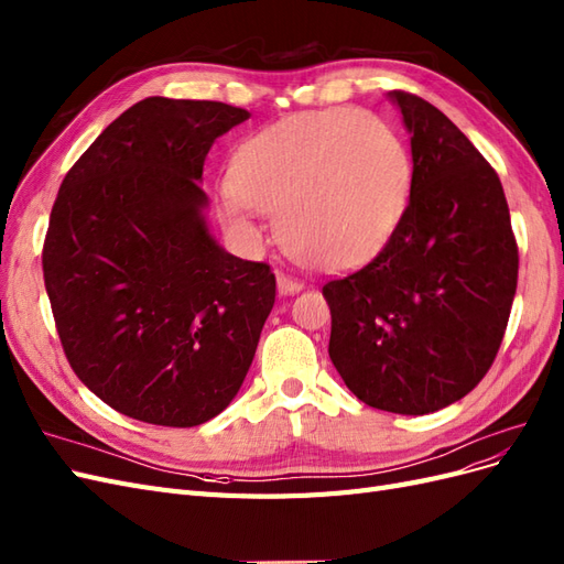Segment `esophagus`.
I'll use <instances>...</instances> for the list:
<instances>
[{
	"label": "esophagus",
	"instance_id": "34e87169",
	"mask_svg": "<svg viewBox=\"0 0 564 564\" xmlns=\"http://www.w3.org/2000/svg\"><path fill=\"white\" fill-rule=\"evenodd\" d=\"M276 285H279V293H281V295H295V293H300L302 288H304L297 279L285 276V273H279V276H276Z\"/></svg>",
	"mask_w": 564,
	"mask_h": 564
}]
</instances>
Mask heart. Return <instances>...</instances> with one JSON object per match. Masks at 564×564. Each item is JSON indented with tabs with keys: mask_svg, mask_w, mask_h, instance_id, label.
I'll list each match as a JSON object with an SVG mask.
<instances>
[{
	"mask_svg": "<svg viewBox=\"0 0 564 564\" xmlns=\"http://www.w3.org/2000/svg\"><path fill=\"white\" fill-rule=\"evenodd\" d=\"M231 193L219 217L257 240L252 210L279 217V238L297 262L345 271L371 262L406 215L413 163L392 127L359 110H316L262 127L238 143Z\"/></svg>",
	"mask_w": 564,
	"mask_h": 564,
	"instance_id": "b5f03b06",
	"label": "heart"
}]
</instances>
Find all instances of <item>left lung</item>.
Returning a JSON list of instances; mask_svg holds the SVG:
<instances>
[{"label":"left lung","mask_w":564,"mask_h":564,"mask_svg":"<svg viewBox=\"0 0 564 564\" xmlns=\"http://www.w3.org/2000/svg\"><path fill=\"white\" fill-rule=\"evenodd\" d=\"M411 134L406 215L373 262L324 285L330 361L364 404L425 415L463 399L501 347L518 243L501 180L440 108L390 91Z\"/></svg>","instance_id":"left-lung-1"}]
</instances>
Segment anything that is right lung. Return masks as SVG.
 I'll use <instances>...</instances> for the list:
<instances>
[{
  "instance_id": "1",
  "label": "right lung",
  "mask_w": 564,
  "mask_h": 564,
  "mask_svg": "<svg viewBox=\"0 0 564 564\" xmlns=\"http://www.w3.org/2000/svg\"><path fill=\"white\" fill-rule=\"evenodd\" d=\"M250 112L149 96L63 180L42 267L75 376L134 421L193 427L221 413L276 300L269 264L207 229V151Z\"/></svg>"
}]
</instances>
